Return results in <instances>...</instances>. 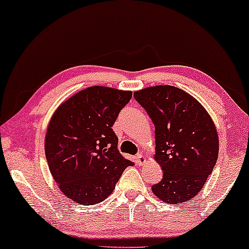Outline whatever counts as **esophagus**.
<instances>
[{"label": "esophagus", "mask_w": 249, "mask_h": 249, "mask_svg": "<svg viewBox=\"0 0 249 249\" xmlns=\"http://www.w3.org/2000/svg\"><path fill=\"white\" fill-rule=\"evenodd\" d=\"M137 160H138V163L141 165L145 164V163L147 162V158H145V156L142 155V153H138V154H137Z\"/></svg>", "instance_id": "34e87169"}]
</instances>
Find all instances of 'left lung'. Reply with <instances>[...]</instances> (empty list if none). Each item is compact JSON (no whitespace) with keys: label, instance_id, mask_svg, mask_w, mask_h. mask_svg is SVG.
<instances>
[{"label":"left lung","instance_id":"1","mask_svg":"<svg viewBox=\"0 0 249 249\" xmlns=\"http://www.w3.org/2000/svg\"><path fill=\"white\" fill-rule=\"evenodd\" d=\"M155 125V161L163 178L152 192L180 204L202 190L219 155L215 124L202 104L178 87H147L134 93Z\"/></svg>","mask_w":249,"mask_h":249}]
</instances>
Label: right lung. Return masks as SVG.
I'll list each match as a JSON object with an SVG mask.
<instances>
[{
	"mask_svg": "<svg viewBox=\"0 0 249 249\" xmlns=\"http://www.w3.org/2000/svg\"><path fill=\"white\" fill-rule=\"evenodd\" d=\"M132 91L93 86L63 102L51 118L45 155L54 181L80 205L101 203L127 166L112 125Z\"/></svg>",
	"mask_w": 249,
	"mask_h": 249,
	"instance_id": "1",
	"label": "right lung"
}]
</instances>
